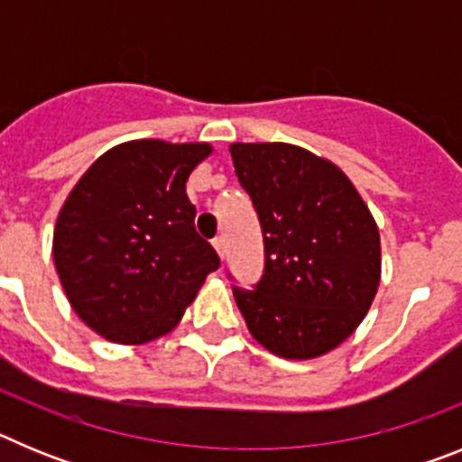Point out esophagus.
I'll use <instances>...</instances> for the list:
<instances>
[{"mask_svg":"<svg viewBox=\"0 0 462 462\" xmlns=\"http://www.w3.org/2000/svg\"><path fill=\"white\" fill-rule=\"evenodd\" d=\"M212 247H215V250H217L219 259H224V256H226V240H224L222 236H219V238L212 240Z\"/></svg>","mask_w":462,"mask_h":462,"instance_id":"34e87169","label":"esophagus"}]
</instances>
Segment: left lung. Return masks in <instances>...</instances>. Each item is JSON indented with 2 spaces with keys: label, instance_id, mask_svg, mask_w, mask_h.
Instances as JSON below:
<instances>
[{
  "label": "left lung",
  "instance_id": "1",
  "mask_svg": "<svg viewBox=\"0 0 462 462\" xmlns=\"http://www.w3.org/2000/svg\"><path fill=\"white\" fill-rule=\"evenodd\" d=\"M228 152L263 234V275L254 289L234 287L245 324L277 356H321L373 305L377 224L328 159L289 143H234Z\"/></svg>",
  "mask_w": 462,
  "mask_h": 462
}]
</instances>
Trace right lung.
I'll return each mask as SVG.
<instances>
[{
	"label": "right lung",
	"mask_w": 462,
	"mask_h": 462,
	"mask_svg": "<svg viewBox=\"0 0 462 462\" xmlns=\"http://www.w3.org/2000/svg\"><path fill=\"white\" fill-rule=\"evenodd\" d=\"M210 152L208 143H122L64 201L52 236L57 275L76 314L106 340L141 345L169 333L219 268L185 191Z\"/></svg>",
	"instance_id": "add662e5"
}]
</instances>
